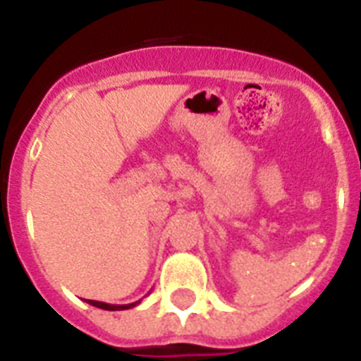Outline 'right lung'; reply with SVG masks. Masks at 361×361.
Instances as JSON below:
<instances>
[{"mask_svg":"<svg viewBox=\"0 0 361 361\" xmlns=\"http://www.w3.org/2000/svg\"><path fill=\"white\" fill-rule=\"evenodd\" d=\"M86 304L94 305V307H99V309H104V311H124V309H132L135 307L139 302H133V304H126V305H111V304H104V302H97V300H85Z\"/></svg>","mask_w":361,"mask_h":361,"instance_id":"add662e5","label":"right lung"}]
</instances>
